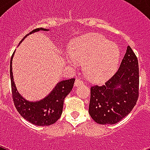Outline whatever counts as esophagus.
I'll use <instances>...</instances> for the list:
<instances>
[{"mask_svg":"<svg viewBox=\"0 0 150 150\" xmlns=\"http://www.w3.org/2000/svg\"><path fill=\"white\" fill-rule=\"evenodd\" d=\"M83 84V81H82L79 79H76L75 82V86H80V85Z\"/></svg>","mask_w":150,"mask_h":150,"instance_id":"34e87169","label":"esophagus"}]
</instances>
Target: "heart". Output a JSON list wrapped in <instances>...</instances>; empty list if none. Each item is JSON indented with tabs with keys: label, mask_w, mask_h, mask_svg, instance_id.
Returning <instances> with one entry per match:
<instances>
[{
	"label": "heart",
	"mask_w": 150,
	"mask_h": 150,
	"mask_svg": "<svg viewBox=\"0 0 150 150\" xmlns=\"http://www.w3.org/2000/svg\"><path fill=\"white\" fill-rule=\"evenodd\" d=\"M121 51L116 43L98 34H87L75 39L67 60L71 64L84 62L86 75L93 81H102L114 72Z\"/></svg>",
	"instance_id": "1"
}]
</instances>
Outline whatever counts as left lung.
Listing matches in <instances>:
<instances>
[{"label":"left lung","mask_w":150,"mask_h":150,"mask_svg":"<svg viewBox=\"0 0 150 150\" xmlns=\"http://www.w3.org/2000/svg\"><path fill=\"white\" fill-rule=\"evenodd\" d=\"M139 87L138 59L128 46L117 72L103 85L91 86L89 106L91 117L100 125L119 122L136 104Z\"/></svg>","instance_id":"1"}]
</instances>
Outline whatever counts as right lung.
Instances as JSON below:
<instances>
[{
    "label": "right lung",
    "mask_w": 150,
    "mask_h": 150,
    "mask_svg": "<svg viewBox=\"0 0 150 150\" xmlns=\"http://www.w3.org/2000/svg\"><path fill=\"white\" fill-rule=\"evenodd\" d=\"M43 30L47 31L48 29L43 28H37L30 32L31 34L35 32ZM23 37L21 42L27 36ZM20 42V43H21ZM15 53V52H14ZM13 53L10 62V77L11 84V92L14 104L18 112L21 116L29 121L30 123L38 126H47L53 125L61 117L63 110L64 100L68 93L71 91L74 86L75 79H70L68 80H62L58 82L53 91L47 96L39 101H29L21 96L18 92L15 86L12 75V59Z\"/></svg>",
    "instance_id": "right-lung-1"
}]
</instances>
